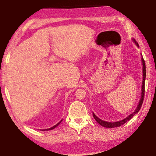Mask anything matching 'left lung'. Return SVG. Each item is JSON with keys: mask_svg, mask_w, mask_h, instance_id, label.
I'll use <instances>...</instances> for the list:
<instances>
[{"mask_svg": "<svg viewBox=\"0 0 156 156\" xmlns=\"http://www.w3.org/2000/svg\"><path fill=\"white\" fill-rule=\"evenodd\" d=\"M135 41V43H136V44L139 46L138 43L136 42V41L133 40ZM142 62H143V85H142V93H141V98H140V102H139V104L138 105V107H137V108L136 109V111H135L132 114H130V115L127 117L125 119L120 120V121H118V122H106V121H104V120H102L101 119H100L97 117L96 115H95L94 113H93V118H95V120L100 125L103 126V127L105 128H116V127H119V126L123 125V124H125L126 122L128 121V120L131 119V118L133 117L134 115H136V114L138 113V112L140 111L141 106H142V104H143V99H144V95H145V80H146V63H145V61L143 60V58H142Z\"/></svg>", "mask_w": 156, "mask_h": 156, "instance_id": "left-lung-1", "label": "left lung"}]
</instances>
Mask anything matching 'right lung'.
Wrapping results in <instances>:
<instances>
[{
    "instance_id": "add662e5",
    "label": "right lung",
    "mask_w": 156,
    "mask_h": 156,
    "mask_svg": "<svg viewBox=\"0 0 156 156\" xmlns=\"http://www.w3.org/2000/svg\"><path fill=\"white\" fill-rule=\"evenodd\" d=\"M61 121H62V120H61ZM61 121H60L58 123H57V124H56V125H55V126H53V127H52V128H48V129H45V130H53V129H54V128H55V127H56V126H58V125H59V124H60V123H61Z\"/></svg>"
}]
</instances>
